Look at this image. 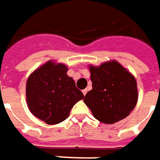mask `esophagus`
Returning a JSON list of instances; mask_svg holds the SVG:
<instances>
[{
  "instance_id": "1",
  "label": "esophagus",
  "mask_w": 160,
  "mask_h": 160,
  "mask_svg": "<svg viewBox=\"0 0 160 160\" xmlns=\"http://www.w3.org/2000/svg\"><path fill=\"white\" fill-rule=\"evenodd\" d=\"M88 89H84V90H82V93H83V94H84V95H86V94H87V93H88Z\"/></svg>"
}]
</instances>
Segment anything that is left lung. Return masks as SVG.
Masks as SVG:
<instances>
[{"label": "left lung", "instance_id": "left-lung-1", "mask_svg": "<svg viewBox=\"0 0 160 160\" xmlns=\"http://www.w3.org/2000/svg\"><path fill=\"white\" fill-rule=\"evenodd\" d=\"M92 90L84 102L97 120L111 124L127 117L136 107L138 94L135 77L116 60L89 66Z\"/></svg>", "mask_w": 160, "mask_h": 160}]
</instances>
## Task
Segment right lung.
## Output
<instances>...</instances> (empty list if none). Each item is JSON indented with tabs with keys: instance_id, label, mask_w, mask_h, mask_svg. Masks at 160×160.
I'll return each mask as SVG.
<instances>
[{
	"instance_id": "add662e5",
	"label": "right lung",
	"mask_w": 160,
	"mask_h": 160,
	"mask_svg": "<svg viewBox=\"0 0 160 160\" xmlns=\"http://www.w3.org/2000/svg\"><path fill=\"white\" fill-rule=\"evenodd\" d=\"M64 64L52 60L36 69L27 80L26 100L33 116L47 124L65 121L76 102L84 98Z\"/></svg>"
}]
</instances>
